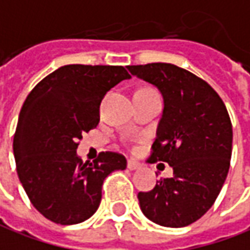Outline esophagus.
<instances>
[{
    "label": "esophagus",
    "instance_id": "34e87169",
    "mask_svg": "<svg viewBox=\"0 0 250 250\" xmlns=\"http://www.w3.org/2000/svg\"><path fill=\"white\" fill-rule=\"evenodd\" d=\"M139 167H141L139 162H137L135 160H128V161H127V167H128L130 170H135V169H138Z\"/></svg>",
    "mask_w": 250,
    "mask_h": 250
}]
</instances>
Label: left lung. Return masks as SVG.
<instances>
[{
	"label": "left lung",
	"instance_id": "obj_1",
	"mask_svg": "<svg viewBox=\"0 0 250 250\" xmlns=\"http://www.w3.org/2000/svg\"><path fill=\"white\" fill-rule=\"evenodd\" d=\"M164 97L162 118L150 161L173 176L139 192L146 218L165 228H184L210 210L222 189L231 158L233 127L222 99L204 80L172 63L127 66Z\"/></svg>",
	"mask_w": 250,
	"mask_h": 250
}]
</instances>
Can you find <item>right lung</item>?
Returning <instances> with one entry per match:
<instances>
[{
    "label": "right lung",
    "mask_w": 250,
    "mask_h": 250,
    "mask_svg": "<svg viewBox=\"0 0 250 250\" xmlns=\"http://www.w3.org/2000/svg\"><path fill=\"white\" fill-rule=\"evenodd\" d=\"M128 78L123 66L66 64L24 101L13 138L16 169L31 203L51 222L86 221L100 206L105 177L127 167L125 155L113 151L83 162L77 147L99 125L103 97Z\"/></svg>",
    "instance_id": "1"
}]
</instances>
